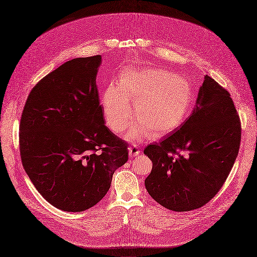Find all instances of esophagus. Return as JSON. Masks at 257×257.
<instances>
[{
  "label": "esophagus",
  "instance_id": "34e87169",
  "mask_svg": "<svg viewBox=\"0 0 257 257\" xmlns=\"http://www.w3.org/2000/svg\"><path fill=\"white\" fill-rule=\"evenodd\" d=\"M141 153V151L137 148V146H131V148H128V154H130V157L131 158H134V157H137L139 156Z\"/></svg>",
  "mask_w": 257,
  "mask_h": 257
}]
</instances>
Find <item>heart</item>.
I'll return each mask as SVG.
<instances>
[{"mask_svg": "<svg viewBox=\"0 0 257 257\" xmlns=\"http://www.w3.org/2000/svg\"><path fill=\"white\" fill-rule=\"evenodd\" d=\"M130 98L135 100L137 123L126 138L138 141L146 136L159 138L180 126L190 112L192 91L185 78L164 69L123 70L102 98L106 124L116 134L124 132L132 121Z\"/></svg>", "mask_w": 257, "mask_h": 257, "instance_id": "1", "label": "heart"}]
</instances>
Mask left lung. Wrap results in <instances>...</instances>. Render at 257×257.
Masks as SVG:
<instances>
[{"label":"left lung","instance_id":"1","mask_svg":"<svg viewBox=\"0 0 257 257\" xmlns=\"http://www.w3.org/2000/svg\"><path fill=\"white\" fill-rule=\"evenodd\" d=\"M239 116L229 92L206 75L191 115L173 135L144 150L153 162L151 197L173 211H190L222 188L238 155Z\"/></svg>","mask_w":257,"mask_h":257}]
</instances>
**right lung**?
Segmentation results:
<instances>
[{
    "label": "right lung",
    "mask_w": 257,
    "mask_h": 257,
    "mask_svg": "<svg viewBox=\"0 0 257 257\" xmlns=\"http://www.w3.org/2000/svg\"><path fill=\"white\" fill-rule=\"evenodd\" d=\"M101 55L63 64L34 85L20 123V154L38 191L56 208L87 210L111 187L128 145L104 124L96 85Z\"/></svg>",
    "instance_id": "obj_1"
}]
</instances>
